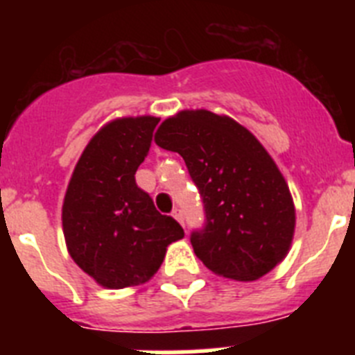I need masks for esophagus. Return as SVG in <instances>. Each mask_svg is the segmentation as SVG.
Here are the masks:
<instances>
[{"label":"esophagus","mask_w":355,"mask_h":355,"mask_svg":"<svg viewBox=\"0 0 355 355\" xmlns=\"http://www.w3.org/2000/svg\"><path fill=\"white\" fill-rule=\"evenodd\" d=\"M172 216H174L175 220L180 222V224H183V211H181L180 208H175L174 211H172Z\"/></svg>","instance_id":"34e87169"}]
</instances>
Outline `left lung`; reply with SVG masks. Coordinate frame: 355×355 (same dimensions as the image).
I'll return each instance as SVG.
<instances>
[{
	"label": "left lung",
	"instance_id": "1",
	"mask_svg": "<svg viewBox=\"0 0 355 355\" xmlns=\"http://www.w3.org/2000/svg\"><path fill=\"white\" fill-rule=\"evenodd\" d=\"M155 142L183 156L205 205L193 252L209 270L256 281L286 258L295 231L290 188L247 128L208 110H183L162 122Z\"/></svg>",
	"mask_w": 355,
	"mask_h": 355
}]
</instances>
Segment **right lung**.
I'll use <instances>...</instances> for the list:
<instances>
[{
  "label": "right lung",
  "instance_id": "add662e5",
  "mask_svg": "<svg viewBox=\"0 0 355 355\" xmlns=\"http://www.w3.org/2000/svg\"><path fill=\"white\" fill-rule=\"evenodd\" d=\"M158 122L142 115L103 126L81 153L65 192L62 227L69 254L110 290L147 283L167 247L184 236L135 181Z\"/></svg>",
  "mask_w": 355,
  "mask_h": 355
}]
</instances>
